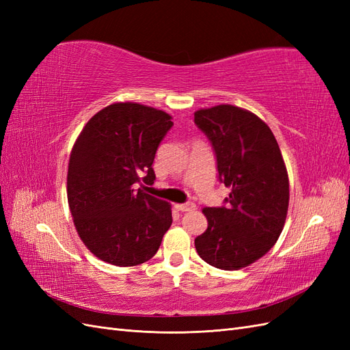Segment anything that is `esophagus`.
Listing matches in <instances>:
<instances>
[{
    "label": "esophagus",
    "instance_id": "1",
    "mask_svg": "<svg viewBox=\"0 0 350 350\" xmlns=\"http://www.w3.org/2000/svg\"><path fill=\"white\" fill-rule=\"evenodd\" d=\"M176 208L181 211H193L197 208V206L194 203H185V204H176Z\"/></svg>",
    "mask_w": 350,
    "mask_h": 350
}]
</instances>
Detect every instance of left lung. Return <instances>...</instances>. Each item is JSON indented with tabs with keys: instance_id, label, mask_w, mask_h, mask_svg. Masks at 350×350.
I'll use <instances>...</instances> for the list:
<instances>
[{
	"instance_id": "left-lung-1",
	"label": "left lung",
	"mask_w": 350,
	"mask_h": 350,
	"mask_svg": "<svg viewBox=\"0 0 350 350\" xmlns=\"http://www.w3.org/2000/svg\"><path fill=\"white\" fill-rule=\"evenodd\" d=\"M213 146L226 207H204L207 229L196 238L198 256L220 270L256 262L279 239L289 207V178L279 144L256 113L234 105L194 112Z\"/></svg>"
}]
</instances>
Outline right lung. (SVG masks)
<instances>
[{"label":"right lung","mask_w":350,"mask_h":350,"mask_svg":"<svg viewBox=\"0 0 350 350\" xmlns=\"http://www.w3.org/2000/svg\"><path fill=\"white\" fill-rule=\"evenodd\" d=\"M172 116L135 102L94 113L72 146L67 198L88 250L118 267L139 266L157 252L172 225L171 204L134 189L153 184V161Z\"/></svg>","instance_id":"obj_1"}]
</instances>
